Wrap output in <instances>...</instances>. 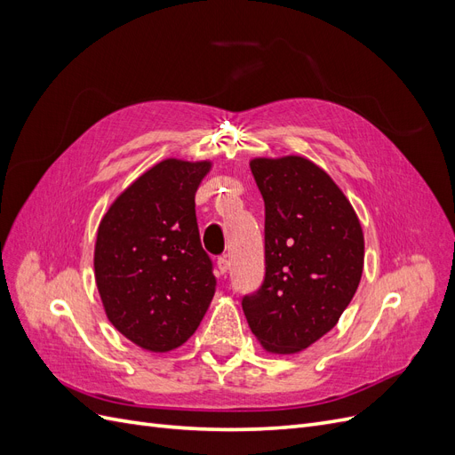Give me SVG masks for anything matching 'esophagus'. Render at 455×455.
<instances>
[{
  "label": "esophagus",
  "mask_w": 455,
  "mask_h": 455,
  "mask_svg": "<svg viewBox=\"0 0 455 455\" xmlns=\"http://www.w3.org/2000/svg\"><path fill=\"white\" fill-rule=\"evenodd\" d=\"M216 266H218V273H220V275H226V273H228V269H229V259H228L226 256L218 258Z\"/></svg>",
  "instance_id": "1"
}]
</instances>
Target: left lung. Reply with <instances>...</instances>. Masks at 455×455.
<instances>
[{"label":"left lung","mask_w":455,"mask_h":455,"mask_svg":"<svg viewBox=\"0 0 455 455\" xmlns=\"http://www.w3.org/2000/svg\"><path fill=\"white\" fill-rule=\"evenodd\" d=\"M266 204V277L243 298L252 334L269 353L307 349L339 321L359 288L364 235L351 203L306 157H256Z\"/></svg>","instance_id":"left-lung-1"}]
</instances>
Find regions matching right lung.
<instances>
[{"instance_id":"add662e5","label":"right lung","mask_w":455,"mask_h":455,"mask_svg":"<svg viewBox=\"0 0 455 455\" xmlns=\"http://www.w3.org/2000/svg\"><path fill=\"white\" fill-rule=\"evenodd\" d=\"M211 167V161L164 159L100 220L94 279L104 311L146 351L180 347L212 301L216 279L196 216V191Z\"/></svg>"}]
</instances>
